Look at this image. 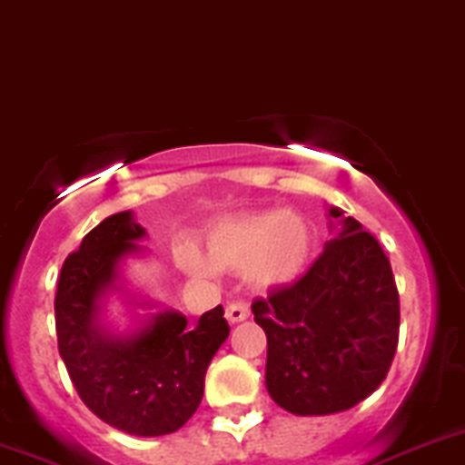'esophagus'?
Returning <instances> with one entry per match:
<instances>
[{
	"label": "esophagus",
	"instance_id": "esophagus-1",
	"mask_svg": "<svg viewBox=\"0 0 465 465\" xmlns=\"http://www.w3.org/2000/svg\"><path fill=\"white\" fill-rule=\"evenodd\" d=\"M250 317V306L245 302H233L227 306V320L229 323L245 322Z\"/></svg>",
	"mask_w": 465,
	"mask_h": 465
}]
</instances>
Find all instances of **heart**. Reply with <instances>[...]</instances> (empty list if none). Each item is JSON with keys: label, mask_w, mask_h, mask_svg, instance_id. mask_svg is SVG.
<instances>
[{"label": "heart", "mask_w": 465, "mask_h": 465, "mask_svg": "<svg viewBox=\"0 0 465 465\" xmlns=\"http://www.w3.org/2000/svg\"><path fill=\"white\" fill-rule=\"evenodd\" d=\"M311 224L290 211H256L215 224L206 238V261L191 247L180 261L195 274L211 270L242 272L256 288H274L297 279L311 254Z\"/></svg>", "instance_id": "b5f03b06"}]
</instances>
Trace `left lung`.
<instances>
[{
    "label": "left lung",
    "instance_id": "1",
    "mask_svg": "<svg viewBox=\"0 0 465 465\" xmlns=\"http://www.w3.org/2000/svg\"><path fill=\"white\" fill-rule=\"evenodd\" d=\"M331 218H340L341 232L311 270L252 303L267 335V391L299 416L335 414L371 396L398 346L391 262L358 220L340 209Z\"/></svg>",
    "mask_w": 465,
    "mask_h": 465
}]
</instances>
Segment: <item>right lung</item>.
Returning <instances> with one entry per match:
<instances>
[{
  "label": "right lung",
  "mask_w": 465,
  "mask_h": 465,
  "mask_svg": "<svg viewBox=\"0 0 465 465\" xmlns=\"http://www.w3.org/2000/svg\"><path fill=\"white\" fill-rule=\"evenodd\" d=\"M143 227L130 211L110 215L63 262L55 290L58 351L78 396L112 428L134 436L180 430L198 410L211 358L229 337L223 306L195 326L159 312L139 332L114 337L101 323V299L119 279V261L139 247Z\"/></svg>",
  "instance_id": "1"
}]
</instances>
